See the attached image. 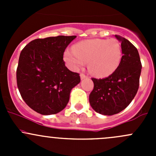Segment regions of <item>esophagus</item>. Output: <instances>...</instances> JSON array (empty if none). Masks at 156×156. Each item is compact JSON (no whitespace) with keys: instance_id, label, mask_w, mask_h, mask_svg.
I'll list each match as a JSON object with an SVG mask.
<instances>
[{"instance_id":"34e87169","label":"esophagus","mask_w":156,"mask_h":156,"mask_svg":"<svg viewBox=\"0 0 156 156\" xmlns=\"http://www.w3.org/2000/svg\"><path fill=\"white\" fill-rule=\"evenodd\" d=\"M80 76H81V80H83V79H84V78H87V75H84V74H83V73H81V75H80Z\"/></svg>"}]
</instances>
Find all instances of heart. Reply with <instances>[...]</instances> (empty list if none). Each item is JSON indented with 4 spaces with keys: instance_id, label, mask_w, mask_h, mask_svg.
I'll list each match as a JSON object with an SVG mask.
<instances>
[{
    "instance_id": "1",
    "label": "heart",
    "mask_w": 156,
    "mask_h": 156,
    "mask_svg": "<svg viewBox=\"0 0 156 156\" xmlns=\"http://www.w3.org/2000/svg\"><path fill=\"white\" fill-rule=\"evenodd\" d=\"M122 59L121 44L115 39H90L74 45L64 53L70 68L78 69L88 62V69L94 76L106 78L119 68Z\"/></svg>"
}]
</instances>
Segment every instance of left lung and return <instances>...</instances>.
I'll list each match as a JSON object with an SVG mask.
<instances>
[{
	"instance_id": "left-lung-1",
	"label": "left lung",
	"mask_w": 156,
	"mask_h": 156,
	"mask_svg": "<svg viewBox=\"0 0 156 156\" xmlns=\"http://www.w3.org/2000/svg\"><path fill=\"white\" fill-rule=\"evenodd\" d=\"M121 41L122 59L117 70L103 79L92 78L94 89L89 96L93 109L112 115L125 109L137 93L142 69L139 53L128 40L115 35Z\"/></svg>"
}]
</instances>
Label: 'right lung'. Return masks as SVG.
Segmentation results:
<instances>
[{
    "label": "right lung",
    "mask_w": 156,
    "mask_h": 156,
    "mask_svg": "<svg viewBox=\"0 0 156 156\" xmlns=\"http://www.w3.org/2000/svg\"><path fill=\"white\" fill-rule=\"evenodd\" d=\"M76 36L37 38L21 51L16 69L19 91L26 104L44 115L62 111L72 89L81 81L79 74L67 69L66 48Z\"/></svg>",
    "instance_id": "1"
}]
</instances>
